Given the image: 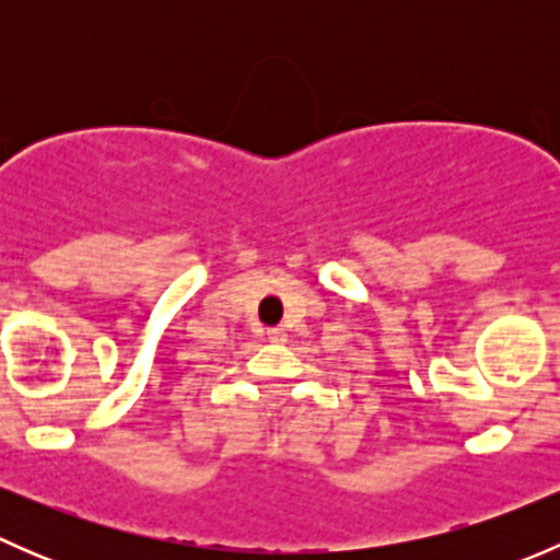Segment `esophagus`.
I'll return each mask as SVG.
<instances>
[{"instance_id":"esophagus-1","label":"esophagus","mask_w":560,"mask_h":560,"mask_svg":"<svg viewBox=\"0 0 560 560\" xmlns=\"http://www.w3.org/2000/svg\"><path fill=\"white\" fill-rule=\"evenodd\" d=\"M268 338H270V341H273V343H284V341H287V330H284V327H270Z\"/></svg>"}]
</instances>
